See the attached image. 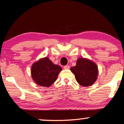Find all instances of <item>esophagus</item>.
Wrapping results in <instances>:
<instances>
[{
    "label": "esophagus",
    "instance_id": "34e87169",
    "mask_svg": "<svg viewBox=\"0 0 124 124\" xmlns=\"http://www.w3.org/2000/svg\"><path fill=\"white\" fill-rule=\"evenodd\" d=\"M70 68V65H65V66H64V69H65V70H69Z\"/></svg>",
    "mask_w": 124,
    "mask_h": 124
}]
</instances>
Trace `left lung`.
<instances>
[{"label": "left lung", "mask_w": 124, "mask_h": 124, "mask_svg": "<svg viewBox=\"0 0 124 124\" xmlns=\"http://www.w3.org/2000/svg\"><path fill=\"white\" fill-rule=\"evenodd\" d=\"M70 70L75 75L78 83L83 86L93 84L99 75V70L95 62L81 57L77 60L76 66L72 67Z\"/></svg>", "instance_id": "1"}]
</instances>
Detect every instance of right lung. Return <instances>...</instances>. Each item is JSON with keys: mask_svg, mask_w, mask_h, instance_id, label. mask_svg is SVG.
Wrapping results in <instances>:
<instances>
[{"mask_svg": "<svg viewBox=\"0 0 124 124\" xmlns=\"http://www.w3.org/2000/svg\"><path fill=\"white\" fill-rule=\"evenodd\" d=\"M62 70L59 65L54 64L47 57L35 62L31 67V76L39 85L49 87L57 79Z\"/></svg>", "mask_w": 124, "mask_h": 124, "instance_id": "add662e5", "label": "right lung"}]
</instances>
